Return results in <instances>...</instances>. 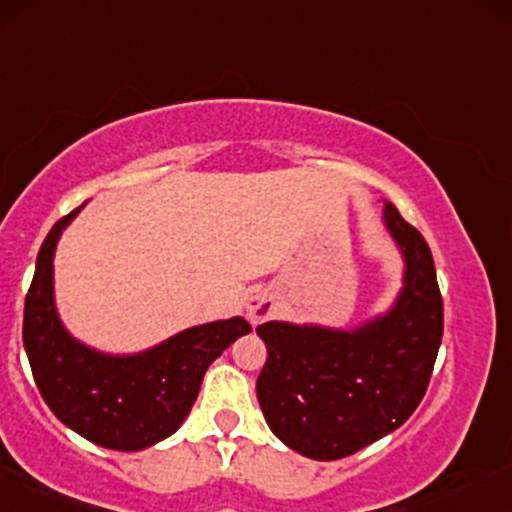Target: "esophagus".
Here are the masks:
<instances>
[{
	"label": "esophagus",
	"instance_id": "1",
	"mask_svg": "<svg viewBox=\"0 0 512 512\" xmlns=\"http://www.w3.org/2000/svg\"><path fill=\"white\" fill-rule=\"evenodd\" d=\"M276 303H274V295L272 293H255L248 300V319L252 324H260L264 319H269L274 315Z\"/></svg>",
	"mask_w": 512,
	"mask_h": 512
}]
</instances>
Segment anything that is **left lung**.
<instances>
[{"label": "left lung", "instance_id": "obj_1", "mask_svg": "<svg viewBox=\"0 0 512 512\" xmlns=\"http://www.w3.org/2000/svg\"><path fill=\"white\" fill-rule=\"evenodd\" d=\"M384 221L405 257V288L386 317L357 331L267 322L257 400L272 432L315 460L346 458L415 412L443 336V300L427 240L396 205Z\"/></svg>", "mask_w": 512, "mask_h": 512}]
</instances>
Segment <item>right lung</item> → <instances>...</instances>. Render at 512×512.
<instances>
[{
    "instance_id": "1",
    "label": "right lung",
    "mask_w": 512,
    "mask_h": 512,
    "mask_svg": "<svg viewBox=\"0 0 512 512\" xmlns=\"http://www.w3.org/2000/svg\"><path fill=\"white\" fill-rule=\"evenodd\" d=\"M78 209L52 226L38 252L23 310V346L42 398L66 427L97 446L140 451L181 427L207 367L252 326L243 317L193 326L131 357L80 346L61 326L52 298L54 245Z\"/></svg>"
}]
</instances>
